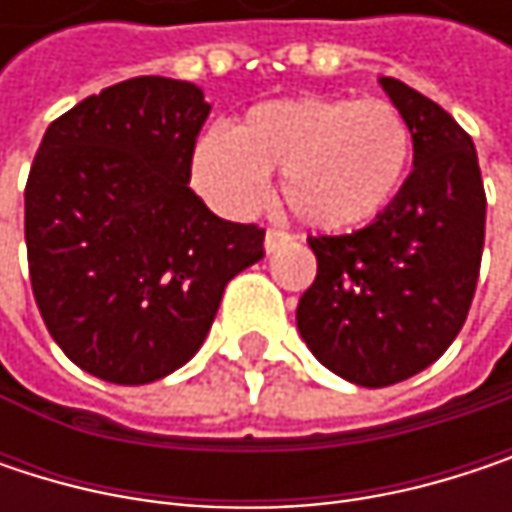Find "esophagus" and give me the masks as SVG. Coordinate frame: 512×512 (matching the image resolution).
I'll return each mask as SVG.
<instances>
[{"instance_id": "34e87169", "label": "esophagus", "mask_w": 512, "mask_h": 512, "mask_svg": "<svg viewBox=\"0 0 512 512\" xmlns=\"http://www.w3.org/2000/svg\"><path fill=\"white\" fill-rule=\"evenodd\" d=\"M293 240V234H287V231H266V237H263V249H266V255H272V252H278L281 246H287Z\"/></svg>"}]
</instances>
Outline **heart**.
Segmentation results:
<instances>
[{"mask_svg":"<svg viewBox=\"0 0 512 512\" xmlns=\"http://www.w3.org/2000/svg\"><path fill=\"white\" fill-rule=\"evenodd\" d=\"M415 154L412 127L385 100L287 97L246 112L234 133L192 151L195 186L228 213H252L281 171L287 207L320 231L367 225L400 195Z\"/></svg>","mask_w":512,"mask_h":512,"instance_id":"b5f03b06","label":"heart"}]
</instances>
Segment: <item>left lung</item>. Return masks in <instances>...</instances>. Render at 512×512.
<instances>
[{"label": "left lung", "mask_w": 512, "mask_h": 512, "mask_svg": "<svg viewBox=\"0 0 512 512\" xmlns=\"http://www.w3.org/2000/svg\"><path fill=\"white\" fill-rule=\"evenodd\" d=\"M379 85L412 127V174L370 225L308 240L317 278L296 308L314 358L364 388L403 382L454 344L486 228L471 136L406 82L379 76Z\"/></svg>", "instance_id": "left-lung-1"}]
</instances>
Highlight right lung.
Masks as SVG:
<instances>
[{
	"label": "right lung",
	"instance_id": "obj_1",
	"mask_svg": "<svg viewBox=\"0 0 512 512\" xmlns=\"http://www.w3.org/2000/svg\"><path fill=\"white\" fill-rule=\"evenodd\" d=\"M204 91L136 76L44 133L26 183V249L52 341L85 373L148 385L195 356L263 231L189 189Z\"/></svg>",
	"mask_w": 512,
	"mask_h": 512
}]
</instances>
